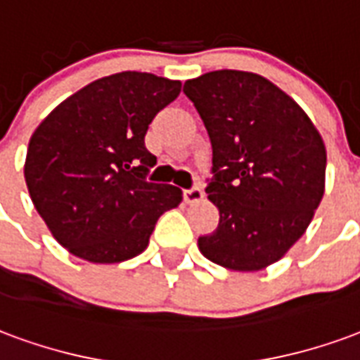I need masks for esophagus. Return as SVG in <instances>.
Instances as JSON below:
<instances>
[{
  "mask_svg": "<svg viewBox=\"0 0 360 360\" xmlns=\"http://www.w3.org/2000/svg\"><path fill=\"white\" fill-rule=\"evenodd\" d=\"M183 198H185V202H187V204L200 202V200L204 198L202 188H198V187L187 188V191H183Z\"/></svg>",
  "mask_w": 360,
  "mask_h": 360,
  "instance_id": "obj_1",
  "label": "esophagus"
}]
</instances>
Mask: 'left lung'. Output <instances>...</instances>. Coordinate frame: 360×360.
Wrapping results in <instances>:
<instances>
[{"mask_svg": "<svg viewBox=\"0 0 360 360\" xmlns=\"http://www.w3.org/2000/svg\"><path fill=\"white\" fill-rule=\"evenodd\" d=\"M212 144L216 231L204 257L233 271L264 270L299 241L326 188V146L293 98L264 77L221 69L185 82Z\"/></svg>", "mask_w": 360, "mask_h": 360, "instance_id": "left-lung-1", "label": "left lung"}]
</instances>
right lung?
<instances>
[{"label":"right lung","mask_w":360,"mask_h":360,"mask_svg":"<svg viewBox=\"0 0 360 360\" xmlns=\"http://www.w3.org/2000/svg\"><path fill=\"white\" fill-rule=\"evenodd\" d=\"M181 81L123 71L69 96L30 136L25 181L53 239L94 264H115L146 250L164 212L183 191L150 183L156 156L144 136Z\"/></svg>","instance_id":"add662e5"}]
</instances>
